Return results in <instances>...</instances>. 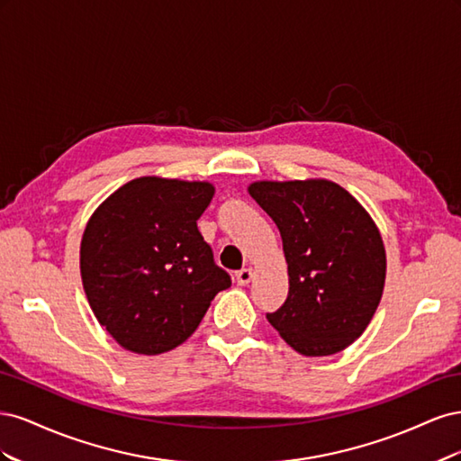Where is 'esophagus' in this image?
<instances>
[{"instance_id":"esophagus-1","label":"esophagus","mask_w":461,"mask_h":461,"mask_svg":"<svg viewBox=\"0 0 461 461\" xmlns=\"http://www.w3.org/2000/svg\"><path fill=\"white\" fill-rule=\"evenodd\" d=\"M252 276H254L252 269L244 267L240 271H236V283H239L240 286H246V285H249V281H252Z\"/></svg>"}]
</instances>
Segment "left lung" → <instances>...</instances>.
I'll use <instances>...</instances> for the list:
<instances>
[{"label":"left lung","mask_w":461,"mask_h":461,"mask_svg":"<svg viewBox=\"0 0 461 461\" xmlns=\"http://www.w3.org/2000/svg\"><path fill=\"white\" fill-rule=\"evenodd\" d=\"M248 194L281 230L288 298L269 323L302 356L346 350L379 308L386 252L379 227L327 178L256 180Z\"/></svg>","instance_id":"obj_1"}]
</instances>
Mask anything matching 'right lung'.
I'll return each instance as SVG.
<instances>
[{
    "label": "right lung",
    "instance_id": "right-lung-1",
    "mask_svg": "<svg viewBox=\"0 0 461 461\" xmlns=\"http://www.w3.org/2000/svg\"><path fill=\"white\" fill-rule=\"evenodd\" d=\"M213 196L207 180L140 176L94 209L80 240L82 286L97 323L124 350H173L230 286L198 230Z\"/></svg>",
    "mask_w": 461,
    "mask_h": 461
}]
</instances>
